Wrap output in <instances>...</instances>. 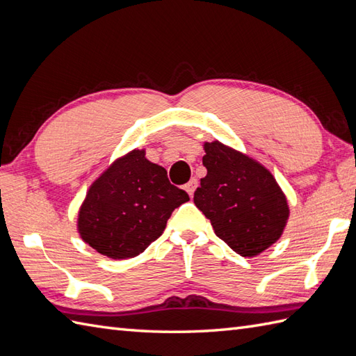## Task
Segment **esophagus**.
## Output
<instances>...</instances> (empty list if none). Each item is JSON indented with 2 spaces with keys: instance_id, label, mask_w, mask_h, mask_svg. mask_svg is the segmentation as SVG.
<instances>
[{
  "instance_id": "obj_1",
  "label": "esophagus",
  "mask_w": 356,
  "mask_h": 356,
  "mask_svg": "<svg viewBox=\"0 0 356 356\" xmlns=\"http://www.w3.org/2000/svg\"><path fill=\"white\" fill-rule=\"evenodd\" d=\"M197 185H198V181H197V179H191L188 184L185 185V189H186V193L193 197L194 195V191L197 189Z\"/></svg>"
}]
</instances>
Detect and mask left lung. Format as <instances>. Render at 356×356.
<instances>
[{
	"mask_svg": "<svg viewBox=\"0 0 356 356\" xmlns=\"http://www.w3.org/2000/svg\"><path fill=\"white\" fill-rule=\"evenodd\" d=\"M206 177L194 193L218 238L242 257H254L275 243L289 218L287 200L270 172L259 162L225 147L206 143Z\"/></svg>",
	"mask_w": 356,
	"mask_h": 356,
	"instance_id": "8db88e82",
	"label": "left lung"
}]
</instances>
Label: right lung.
Masks as SVG:
<instances>
[{"label":"right lung","instance_id":"right-lung-1","mask_svg":"<svg viewBox=\"0 0 356 356\" xmlns=\"http://www.w3.org/2000/svg\"><path fill=\"white\" fill-rule=\"evenodd\" d=\"M186 202V191L170 184L165 168L134 150L91 185L78 230L102 256L131 259L159 238L172 211Z\"/></svg>","mask_w":356,"mask_h":356}]
</instances>
